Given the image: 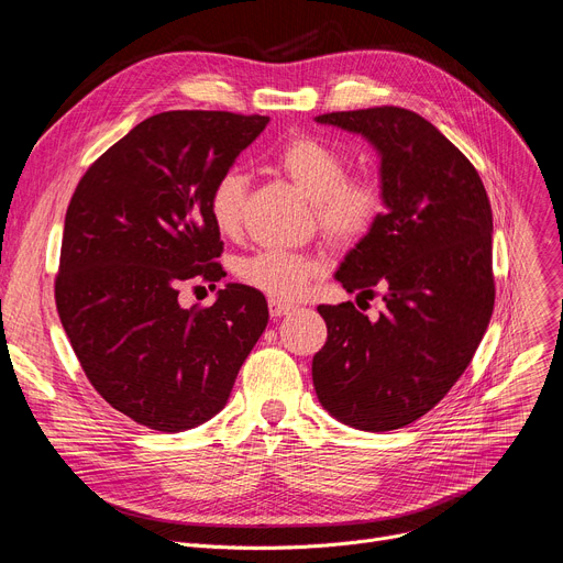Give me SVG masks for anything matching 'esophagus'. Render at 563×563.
Returning <instances> with one entry per match:
<instances>
[{"label":"esophagus","instance_id":"obj_1","mask_svg":"<svg viewBox=\"0 0 563 563\" xmlns=\"http://www.w3.org/2000/svg\"><path fill=\"white\" fill-rule=\"evenodd\" d=\"M291 310H294L291 303H283V301H276V299L269 301V312H272V317H283V314H289Z\"/></svg>","mask_w":563,"mask_h":563}]
</instances>
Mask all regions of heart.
<instances>
[{"mask_svg": "<svg viewBox=\"0 0 563 563\" xmlns=\"http://www.w3.org/2000/svg\"><path fill=\"white\" fill-rule=\"evenodd\" d=\"M276 164L312 200L317 225L333 246H356L376 228L383 214L380 185L369 175L349 177V159L338 145L299 134L280 147ZM246 187L240 170H225L212 185L207 207L223 236L242 230ZM319 272V260L280 249H262L236 264V278L272 299L297 297Z\"/></svg>", "mask_w": 563, "mask_h": 563, "instance_id": "heart-1", "label": "heart"}]
</instances>
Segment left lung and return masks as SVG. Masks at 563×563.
<instances>
[{"instance_id": "8db88e82", "label": "left lung", "mask_w": 563, "mask_h": 563, "mask_svg": "<svg viewBox=\"0 0 563 563\" xmlns=\"http://www.w3.org/2000/svg\"><path fill=\"white\" fill-rule=\"evenodd\" d=\"M317 123L363 134L380 157L386 212L335 278L358 297L383 287L386 310L369 321L351 301L317 308L329 338L312 358L314 390L353 429H401L452 390L488 329L490 202L477 168L416 111H333Z\"/></svg>"}]
</instances>
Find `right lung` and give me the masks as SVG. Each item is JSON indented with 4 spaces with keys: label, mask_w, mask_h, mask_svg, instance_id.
I'll return each mask as SVG.
<instances>
[{
    "label": "right lung",
    "mask_w": 563,
    "mask_h": 563,
    "mask_svg": "<svg viewBox=\"0 0 563 563\" xmlns=\"http://www.w3.org/2000/svg\"><path fill=\"white\" fill-rule=\"evenodd\" d=\"M269 123L230 111H164L113 143L79 180L54 280L75 356L107 404L177 433L225 406L269 321L257 289L228 283L185 310L180 285L225 276L210 198Z\"/></svg>",
    "instance_id": "1"
}]
</instances>
